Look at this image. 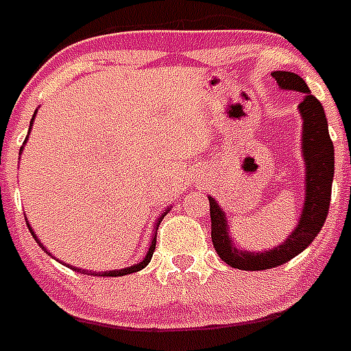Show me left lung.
<instances>
[{
  "label": "left lung",
  "instance_id": "1",
  "mask_svg": "<svg viewBox=\"0 0 351 351\" xmlns=\"http://www.w3.org/2000/svg\"><path fill=\"white\" fill-rule=\"evenodd\" d=\"M271 75L282 90L304 94L299 103V114L302 117V161L306 165V178H304L306 193H304V204L297 228L288 235L285 243L276 246L274 250L259 252V254L241 250L234 245L228 234V223L223 208L212 195H208L212 243L215 252L226 265L239 270H270L281 266L282 263H288L302 250H306L326 221L330 197H332L335 161H333V143L328 132L324 108L317 97L310 94V88L301 75L287 70H277Z\"/></svg>",
  "mask_w": 351,
  "mask_h": 351
}]
</instances>
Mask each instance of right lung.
I'll return each instance as SVG.
<instances>
[{"instance_id":"right-lung-1","label":"right lung","mask_w":351,"mask_h":351,"mask_svg":"<svg viewBox=\"0 0 351 351\" xmlns=\"http://www.w3.org/2000/svg\"><path fill=\"white\" fill-rule=\"evenodd\" d=\"M36 112H38V110H36ZM36 112H34V116H36ZM32 119H34V117H32ZM30 127H32V121H30ZM27 139H29V137H27ZM27 139H25V143H27ZM21 152H23V147H21ZM167 212H168V208L165 210V212H162V214H161V217H159V219L156 221V226H154V228H158L159 223H161V221H162V217H165V215H167ZM29 230H30V234H32L34 239H36V241H38V243H39V246H41V248H43L45 252H47V248H45V246H43V243H41V241L38 239V235L34 234V230L30 228V224H29ZM156 239H158V232H154L152 241H150V246H148L147 255H145V257H143L141 263H137V265L128 266V268H123V270H110V271H86V270H81V268H77V271H80V274H90V276H97V277H121V276H128V274H134V271L143 270V268H145V266H147L148 263H150V259H152L154 250H156ZM47 254H50V252H47ZM72 270H75V268H72Z\"/></svg>"}]
</instances>
